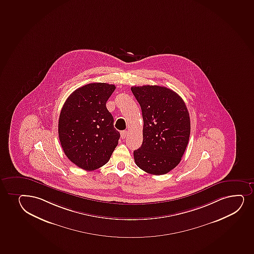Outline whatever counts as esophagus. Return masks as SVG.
I'll use <instances>...</instances> for the list:
<instances>
[{
    "label": "esophagus",
    "mask_w": 254,
    "mask_h": 254,
    "mask_svg": "<svg viewBox=\"0 0 254 254\" xmlns=\"http://www.w3.org/2000/svg\"><path fill=\"white\" fill-rule=\"evenodd\" d=\"M120 134H121V138L125 139V138L126 137V135H127V131H126V130H123V131H121V133H120Z\"/></svg>",
    "instance_id": "esophagus-1"
}]
</instances>
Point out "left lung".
I'll use <instances>...</instances> for the list:
<instances>
[{
    "label": "left lung",
    "instance_id": "obj_1",
    "mask_svg": "<svg viewBox=\"0 0 254 254\" xmlns=\"http://www.w3.org/2000/svg\"><path fill=\"white\" fill-rule=\"evenodd\" d=\"M142 112L143 141L134 151V162L151 175L175 169L184 154L190 133L187 106L181 96L159 85L132 86Z\"/></svg>",
    "mask_w": 254,
    "mask_h": 254
}]
</instances>
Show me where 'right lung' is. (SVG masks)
Wrapping results in <instances>:
<instances>
[{"label": "right lung", "instance_id": "obj_1", "mask_svg": "<svg viewBox=\"0 0 254 254\" xmlns=\"http://www.w3.org/2000/svg\"><path fill=\"white\" fill-rule=\"evenodd\" d=\"M107 83H91L67 97L59 120V135L67 158L85 170L103 166L120 137L106 103L115 90Z\"/></svg>", "mask_w": 254, "mask_h": 254}]
</instances>
